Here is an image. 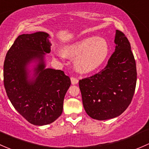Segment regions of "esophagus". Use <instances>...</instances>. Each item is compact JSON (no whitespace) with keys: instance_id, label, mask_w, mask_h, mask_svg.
I'll return each instance as SVG.
<instances>
[{"instance_id":"34e87169","label":"esophagus","mask_w":149,"mask_h":149,"mask_svg":"<svg viewBox=\"0 0 149 149\" xmlns=\"http://www.w3.org/2000/svg\"><path fill=\"white\" fill-rule=\"evenodd\" d=\"M71 82H72V85H76V84L78 83V82H79V81H78V79H77V78L74 77H72Z\"/></svg>"}]
</instances>
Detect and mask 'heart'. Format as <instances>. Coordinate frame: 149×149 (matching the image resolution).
I'll return each mask as SVG.
<instances>
[{
	"label": "heart",
	"mask_w": 149,
	"mask_h": 149,
	"mask_svg": "<svg viewBox=\"0 0 149 149\" xmlns=\"http://www.w3.org/2000/svg\"><path fill=\"white\" fill-rule=\"evenodd\" d=\"M109 47L100 37H88L66 46L63 50H57L59 56L75 58L74 67L81 73H88L98 68L106 59Z\"/></svg>",
	"instance_id": "heart-1"
}]
</instances>
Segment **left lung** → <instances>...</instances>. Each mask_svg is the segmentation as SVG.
Wrapping results in <instances>:
<instances>
[{
    "label": "left lung",
    "instance_id": "left-lung-1",
    "mask_svg": "<svg viewBox=\"0 0 149 149\" xmlns=\"http://www.w3.org/2000/svg\"><path fill=\"white\" fill-rule=\"evenodd\" d=\"M115 52L106 67L79 82L82 103L92 118L105 120L122 114L131 103L137 72L131 44L123 32L116 31Z\"/></svg>",
    "mask_w": 149,
    "mask_h": 149
}]
</instances>
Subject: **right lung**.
Listing matches in <instances>:
<instances>
[{
	"mask_svg": "<svg viewBox=\"0 0 149 149\" xmlns=\"http://www.w3.org/2000/svg\"><path fill=\"white\" fill-rule=\"evenodd\" d=\"M49 39L44 31L20 35L4 62L8 97L18 113L35 125L50 124L61 116L71 85L63 71L46 68L45 55L51 52Z\"/></svg>",
	"mask_w": 149,
	"mask_h": 149,
	"instance_id": "obj_1",
	"label": "right lung"
}]
</instances>
